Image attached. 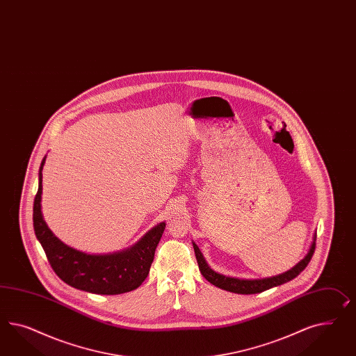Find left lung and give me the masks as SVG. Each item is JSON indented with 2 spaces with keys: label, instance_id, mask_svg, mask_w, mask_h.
I'll use <instances>...</instances> for the list:
<instances>
[{
  "label": "left lung",
  "instance_id": "8db88e82",
  "mask_svg": "<svg viewBox=\"0 0 356 356\" xmlns=\"http://www.w3.org/2000/svg\"><path fill=\"white\" fill-rule=\"evenodd\" d=\"M315 241H316V236L314 237L307 255L300 260L298 264H296L293 268L289 269L286 272L277 275V276H273V277L258 280L236 279V277H228V276L220 275L209 267V264L203 258L202 252L194 242H193V248H194L197 263H198V267H200L203 277L209 282H211L212 285L222 289V290L231 291V293H237V294H257V293H261L264 290L282 285L290 280L296 279L299 273L307 267L309 260L312 258V255L315 252V245H316Z\"/></svg>",
  "mask_w": 356,
  "mask_h": 356
}]
</instances>
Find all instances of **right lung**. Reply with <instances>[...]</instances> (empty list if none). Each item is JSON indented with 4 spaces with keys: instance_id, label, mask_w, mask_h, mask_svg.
I'll return each instance as SVG.
<instances>
[{
    "instance_id": "add662e5",
    "label": "right lung",
    "mask_w": 356,
    "mask_h": 356,
    "mask_svg": "<svg viewBox=\"0 0 356 356\" xmlns=\"http://www.w3.org/2000/svg\"><path fill=\"white\" fill-rule=\"evenodd\" d=\"M45 159L47 156L40 165L39 191L33 202V229L58 277L72 288L104 296L123 294L138 288L149 275L165 222L155 225L129 249L114 254L93 255L70 248L49 229L41 213Z\"/></svg>"
}]
</instances>
